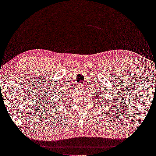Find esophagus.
Listing matches in <instances>:
<instances>
[{"mask_svg": "<svg viewBox=\"0 0 156 156\" xmlns=\"http://www.w3.org/2000/svg\"><path fill=\"white\" fill-rule=\"evenodd\" d=\"M80 88L83 89V87H84V85H80Z\"/></svg>", "mask_w": 156, "mask_h": 156, "instance_id": "esophagus-1", "label": "esophagus"}]
</instances>
